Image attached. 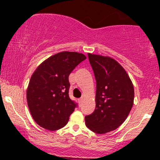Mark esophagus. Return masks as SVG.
<instances>
[{"label": "esophagus", "instance_id": "esophagus-1", "mask_svg": "<svg viewBox=\"0 0 160 160\" xmlns=\"http://www.w3.org/2000/svg\"><path fill=\"white\" fill-rule=\"evenodd\" d=\"M78 102H79V104H80V105H81L82 102V98L78 99Z\"/></svg>", "mask_w": 160, "mask_h": 160}]
</instances>
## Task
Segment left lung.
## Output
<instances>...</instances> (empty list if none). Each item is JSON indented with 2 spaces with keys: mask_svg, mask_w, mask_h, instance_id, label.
<instances>
[{
  "mask_svg": "<svg viewBox=\"0 0 160 160\" xmlns=\"http://www.w3.org/2000/svg\"><path fill=\"white\" fill-rule=\"evenodd\" d=\"M96 80L95 108L86 116V125L98 134L117 128L127 118L134 102V87L129 77L116 60L88 54Z\"/></svg>",
  "mask_w": 160,
  "mask_h": 160,
  "instance_id": "left-lung-1",
  "label": "left lung"
}]
</instances>
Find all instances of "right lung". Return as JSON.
Segmentation results:
<instances>
[{
    "label": "right lung",
    "instance_id": "add662e5",
    "mask_svg": "<svg viewBox=\"0 0 160 160\" xmlns=\"http://www.w3.org/2000/svg\"><path fill=\"white\" fill-rule=\"evenodd\" d=\"M86 57L62 52L49 57L35 70L27 89V102L33 119L41 127L55 131L65 126L78 104L70 98L68 77Z\"/></svg>",
    "mask_w": 160,
    "mask_h": 160
}]
</instances>
